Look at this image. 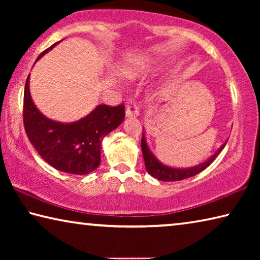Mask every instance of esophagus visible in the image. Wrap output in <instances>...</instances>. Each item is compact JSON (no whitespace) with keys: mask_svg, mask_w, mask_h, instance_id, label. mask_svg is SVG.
I'll return each mask as SVG.
<instances>
[{"mask_svg":"<svg viewBox=\"0 0 260 260\" xmlns=\"http://www.w3.org/2000/svg\"><path fill=\"white\" fill-rule=\"evenodd\" d=\"M139 108L136 105H127L126 107V117H138Z\"/></svg>","mask_w":260,"mask_h":260,"instance_id":"obj_1","label":"esophagus"}]
</instances>
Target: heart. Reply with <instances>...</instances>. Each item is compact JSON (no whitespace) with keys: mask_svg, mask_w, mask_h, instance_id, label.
<instances>
[{"mask_svg":"<svg viewBox=\"0 0 260 260\" xmlns=\"http://www.w3.org/2000/svg\"><path fill=\"white\" fill-rule=\"evenodd\" d=\"M141 67H144V65H141ZM141 70V68H140V65H139V68L138 67H135V68H129L128 70H127V74H128V76H135L136 73H138L139 71Z\"/></svg>","mask_w":260,"mask_h":260,"instance_id":"heart-1","label":"heart"}]
</instances>
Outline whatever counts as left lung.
I'll return each instance as SVG.
<instances>
[{
  "instance_id": "1",
  "label": "left lung",
  "mask_w": 260,
  "mask_h": 260,
  "mask_svg": "<svg viewBox=\"0 0 260 260\" xmlns=\"http://www.w3.org/2000/svg\"><path fill=\"white\" fill-rule=\"evenodd\" d=\"M226 143H223L222 146L220 147L219 150L215 152L212 157H210V159L202 162V164L197 165L195 167H191V169H173V167L162 165L160 161H158L156 159L155 156L151 153V151L149 150L146 142V138H144V133L142 135V140H141V148H142L144 165H146L148 173L150 174L151 177L160 180V181H179V180L193 177V175L199 174L200 172H202V171H204L206 167H208L211 162L215 159V157L221 152L222 149L225 148Z\"/></svg>"
}]
</instances>
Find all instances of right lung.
Returning <instances> with one entry per match:
<instances>
[{"label": "right lung", "instance_id": "obj_1", "mask_svg": "<svg viewBox=\"0 0 260 260\" xmlns=\"http://www.w3.org/2000/svg\"><path fill=\"white\" fill-rule=\"evenodd\" d=\"M55 45L42 51L37 60ZM28 82L29 74L25 83L23 120L35 150L48 164L61 172L77 175L90 173L101 162L103 138L125 119V105L101 104L82 119L63 124L48 119L39 111L30 99Z\"/></svg>", "mask_w": 260, "mask_h": 260}]
</instances>
